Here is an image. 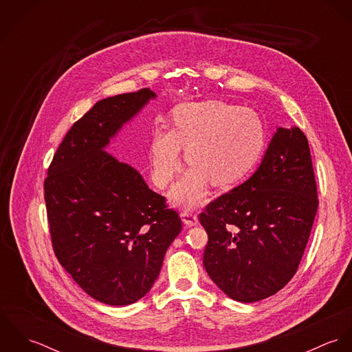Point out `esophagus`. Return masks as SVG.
Instances as JSON below:
<instances>
[{
  "mask_svg": "<svg viewBox=\"0 0 352 352\" xmlns=\"http://www.w3.org/2000/svg\"><path fill=\"white\" fill-rule=\"evenodd\" d=\"M182 221L187 228H192V226H197V223H198V215L191 211H183Z\"/></svg>",
  "mask_w": 352,
  "mask_h": 352,
  "instance_id": "obj_1",
  "label": "esophagus"
}]
</instances>
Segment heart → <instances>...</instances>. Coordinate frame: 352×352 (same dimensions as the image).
I'll return each instance as SVG.
<instances>
[{
  "instance_id": "heart-1",
  "label": "heart",
  "mask_w": 352,
  "mask_h": 352,
  "mask_svg": "<svg viewBox=\"0 0 352 352\" xmlns=\"http://www.w3.org/2000/svg\"><path fill=\"white\" fill-rule=\"evenodd\" d=\"M264 126L256 112L221 101L187 102L172 113L170 131L158 129L151 142V175L164 188L179 170L180 149L190 168L170 197L180 206L201 201L207 183L229 187L243 179L264 146Z\"/></svg>"
}]
</instances>
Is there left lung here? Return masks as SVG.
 <instances>
[{"mask_svg":"<svg viewBox=\"0 0 352 352\" xmlns=\"http://www.w3.org/2000/svg\"><path fill=\"white\" fill-rule=\"evenodd\" d=\"M317 207L307 138L278 127L251 177L199 215L208 276L236 301L274 296L298 270Z\"/></svg>","mask_w":352,"mask_h":352,"instance_id":"8db88e82","label":"left lung"}]
</instances>
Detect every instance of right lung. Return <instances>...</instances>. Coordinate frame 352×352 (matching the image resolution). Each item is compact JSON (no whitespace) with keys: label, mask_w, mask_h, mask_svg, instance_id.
<instances>
[{"label":"right lung","mask_w":352,"mask_h":352,"mask_svg":"<svg viewBox=\"0 0 352 352\" xmlns=\"http://www.w3.org/2000/svg\"><path fill=\"white\" fill-rule=\"evenodd\" d=\"M157 95L149 88L98 101L67 131L45 180L51 243L92 298L124 306L158 278L182 219L141 173L108 154L109 141Z\"/></svg>","instance_id":"right-lung-1"}]
</instances>
